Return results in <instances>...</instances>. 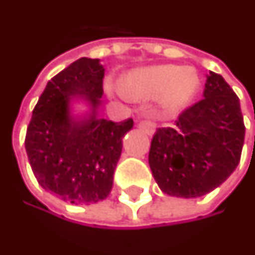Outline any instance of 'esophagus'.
Segmentation results:
<instances>
[{
	"mask_svg": "<svg viewBox=\"0 0 255 255\" xmlns=\"http://www.w3.org/2000/svg\"><path fill=\"white\" fill-rule=\"evenodd\" d=\"M138 127L147 135H153L156 131V124L152 120H140L138 122Z\"/></svg>",
	"mask_w": 255,
	"mask_h": 255,
	"instance_id": "esophagus-1",
	"label": "esophagus"
}]
</instances>
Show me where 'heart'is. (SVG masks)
Returning <instances> with one entry per match:
<instances>
[{
    "instance_id": "b5f03b06",
    "label": "heart",
    "mask_w": 255,
    "mask_h": 255,
    "mask_svg": "<svg viewBox=\"0 0 255 255\" xmlns=\"http://www.w3.org/2000/svg\"><path fill=\"white\" fill-rule=\"evenodd\" d=\"M200 88V78L193 69L177 65L150 66L129 73L123 81V91L135 101L160 97L165 113L185 109Z\"/></svg>"
}]
</instances>
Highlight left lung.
<instances>
[{"label": "left lung", "instance_id": "1", "mask_svg": "<svg viewBox=\"0 0 255 255\" xmlns=\"http://www.w3.org/2000/svg\"><path fill=\"white\" fill-rule=\"evenodd\" d=\"M203 97L183 110L174 127L157 128L153 135L149 165L167 195H206L239 164L246 131L239 98L214 72L207 74Z\"/></svg>", "mask_w": 255, "mask_h": 255}]
</instances>
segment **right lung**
Here are the masks:
<instances>
[{
	"label": "right lung",
	"mask_w": 255,
	"mask_h": 255,
	"mask_svg": "<svg viewBox=\"0 0 255 255\" xmlns=\"http://www.w3.org/2000/svg\"><path fill=\"white\" fill-rule=\"evenodd\" d=\"M103 77L99 59L73 62L48 81L26 132L24 146L38 183L73 204L98 203L109 196L123 136L133 126L132 119L115 123L98 117ZM73 99H84L90 113L73 118Z\"/></svg>",
	"instance_id": "right-lung-1"
}]
</instances>
